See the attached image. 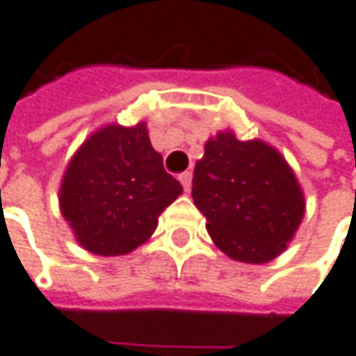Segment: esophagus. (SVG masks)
<instances>
[{"mask_svg":"<svg viewBox=\"0 0 356 356\" xmlns=\"http://www.w3.org/2000/svg\"><path fill=\"white\" fill-rule=\"evenodd\" d=\"M191 179H193L191 171H185V173H181V175H179V181H181V185H183V189H185V191H189V189H191Z\"/></svg>","mask_w":356,"mask_h":356,"instance_id":"1","label":"esophagus"}]
</instances>
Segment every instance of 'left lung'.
Segmentation results:
<instances>
[{
	"label": "left lung",
	"instance_id": "1",
	"mask_svg": "<svg viewBox=\"0 0 356 356\" xmlns=\"http://www.w3.org/2000/svg\"><path fill=\"white\" fill-rule=\"evenodd\" d=\"M193 201L211 240L245 264L274 260L304 216V197L292 169L261 140L220 133L205 143L193 171Z\"/></svg>",
	"mask_w": 356,
	"mask_h": 356
}]
</instances>
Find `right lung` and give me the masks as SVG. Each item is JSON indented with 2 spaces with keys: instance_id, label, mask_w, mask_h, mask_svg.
<instances>
[{
  "instance_id": "obj_1",
  "label": "right lung",
  "mask_w": 356,
  "mask_h": 356,
  "mask_svg": "<svg viewBox=\"0 0 356 356\" xmlns=\"http://www.w3.org/2000/svg\"><path fill=\"white\" fill-rule=\"evenodd\" d=\"M183 187L163 167L145 122L111 124L90 136L70 161L60 209L82 248L122 256L149 240L163 209Z\"/></svg>"
}]
</instances>
